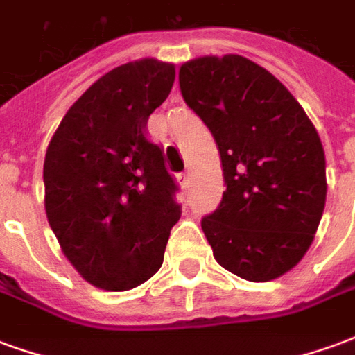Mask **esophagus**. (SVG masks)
<instances>
[{
  "label": "esophagus",
  "instance_id": "34e87169",
  "mask_svg": "<svg viewBox=\"0 0 355 355\" xmlns=\"http://www.w3.org/2000/svg\"><path fill=\"white\" fill-rule=\"evenodd\" d=\"M178 180H180V184L184 186V188H188V186H190V171H186V173H180Z\"/></svg>",
  "mask_w": 355,
  "mask_h": 355
}]
</instances>
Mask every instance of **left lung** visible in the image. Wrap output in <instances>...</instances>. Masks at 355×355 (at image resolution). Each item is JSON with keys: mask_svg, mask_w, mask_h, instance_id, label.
I'll list each match as a JSON object with an SVG mask.
<instances>
[{"mask_svg": "<svg viewBox=\"0 0 355 355\" xmlns=\"http://www.w3.org/2000/svg\"><path fill=\"white\" fill-rule=\"evenodd\" d=\"M178 83L223 162L220 205L201 218L216 262L247 282L279 277L304 257L323 215L320 135L282 81L245 57L190 60Z\"/></svg>", "mask_w": 355, "mask_h": 355, "instance_id": "left-lung-1", "label": "left lung"}]
</instances>
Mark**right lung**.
I'll return each mask as SVG.
<instances>
[{"instance_id":"right-lung-1","label":"right lung","mask_w":355,"mask_h":355,"mask_svg":"<svg viewBox=\"0 0 355 355\" xmlns=\"http://www.w3.org/2000/svg\"><path fill=\"white\" fill-rule=\"evenodd\" d=\"M173 81L175 66L154 58L117 66L73 102L47 148L51 228L73 268L101 289L150 279L180 218L177 180L146 132Z\"/></svg>"}]
</instances>
